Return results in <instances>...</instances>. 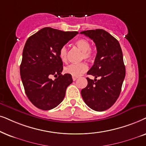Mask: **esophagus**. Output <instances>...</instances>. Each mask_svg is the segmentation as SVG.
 Listing matches in <instances>:
<instances>
[{
  "label": "esophagus",
  "instance_id": "34e87169",
  "mask_svg": "<svg viewBox=\"0 0 146 146\" xmlns=\"http://www.w3.org/2000/svg\"><path fill=\"white\" fill-rule=\"evenodd\" d=\"M77 79V77H73V80L74 81H76Z\"/></svg>",
  "mask_w": 146,
  "mask_h": 146
}]
</instances>
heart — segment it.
<instances>
[{
    "label": "heart",
    "instance_id": "1",
    "mask_svg": "<svg viewBox=\"0 0 146 146\" xmlns=\"http://www.w3.org/2000/svg\"><path fill=\"white\" fill-rule=\"evenodd\" d=\"M75 44L83 51V59L89 60L93 57V52L90 49L91 44L88 40L85 38H80L75 42ZM68 50L66 46H62L59 50V57L62 61L65 62L67 59ZM88 69L87 64L81 63L77 64H71L64 69L66 73L72 75L73 77H79L84 73Z\"/></svg>",
    "mask_w": 146,
    "mask_h": 146
}]
</instances>
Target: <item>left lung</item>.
<instances>
[{
	"label": "left lung",
	"instance_id": "obj_1",
	"mask_svg": "<svg viewBox=\"0 0 146 146\" xmlns=\"http://www.w3.org/2000/svg\"><path fill=\"white\" fill-rule=\"evenodd\" d=\"M96 43L97 53L94 64L87 74V85L81 96L87 106L97 111L111 108L119 98L125 76L123 53L118 40L103 29L81 31ZM100 79L97 80L96 78Z\"/></svg>",
	"mask_w": 146,
	"mask_h": 146
}]
</instances>
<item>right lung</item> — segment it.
<instances>
[{
	"label": "right lung",
	"mask_w": 146,
	"mask_h": 146,
	"mask_svg": "<svg viewBox=\"0 0 146 146\" xmlns=\"http://www.w3.org/2000/svg\"><path fill=\"white\" fill-rule=\"evenodd\" d=\"M78 33L50 27L40 29L27 39L23 51L20 73L27 98L35 106L50 110L59 105L66 89L73 82L71 75H62L59 50ZM56 76L55 80L50 77Z\"/></svg>",
	"instance_id": "obj_1"
}]
</instances>
